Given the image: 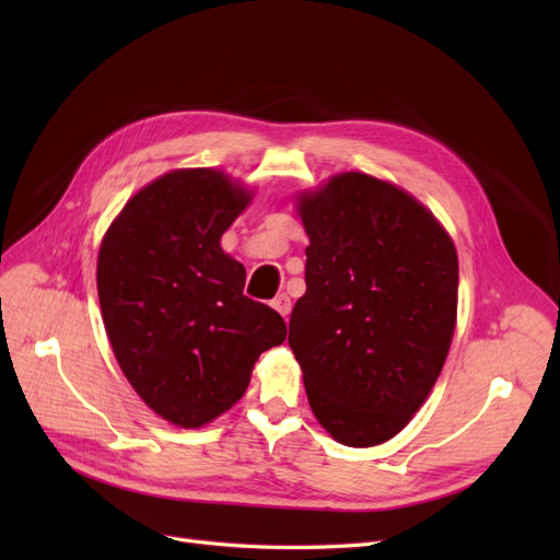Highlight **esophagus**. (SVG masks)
Masks as SVG:
<instances>
[{
	"instance_id": "34e87169",
	"label": "esophagus",
	"mask_w": 560,
	"mask_h": 560,
	"mask_svg": "<svg viewBox=\"0 0 560 560\" xmlns=\"http://www.w3.org/2000/svg\"><path fill=\"white\" fill-rule=\"evenodd\" d=\"M270 306H273L287 319V315L292 313V299L287 294H278L273 301H270Z\"/></svg>"
}]
</instances>
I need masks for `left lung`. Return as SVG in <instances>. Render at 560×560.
Masks as SVG:
<instances>
[{
  "label": "left lung",
  "instance_id": "left-lung-1",
  "mask_svg": "<svg viewBox=\"0 0 560 560\" xmlns=\"http://www.w3.org/2000/svg\"><path fill=\"white\" fill-rule=\"evenodd\" d=\"M306 294L290 348L308 404L338 444L366 448L409 425L455 331L457 252L446 229L399 186L341 173L299 196Z\"/></svg>",
  "mask_w": 560,
  "mask_h": 560
}]
</instances>
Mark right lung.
Wrapping results in <instances>:
<instances>
[{
	"instance_id": "right-lung-1",
	"label": "right lung",
	"mask_w": 560,
	"mask_h": 560,
	"mask_svg": "<svg viewBox=\"0 0 560 560\" xmlns=\"http://www.w3.org/2000/svg\"><path fill=\"white\" fill-rule=\"evenodd\" d=\"M252 194L212 167L173 171L135 194L97 254V296L116 362L151 411L200 428L229 411L284 319L243 294L222 233Z\"/></svg>"
}]
</instances>
